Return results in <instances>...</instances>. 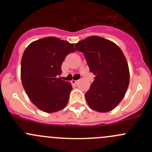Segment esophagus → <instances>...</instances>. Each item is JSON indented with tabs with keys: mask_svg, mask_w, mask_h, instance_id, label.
<instances>
[{
	"mask_svg": "<svg viewBox=\"0 0 152 152\" xmlns=\"http://www.w3.org/2000/svg\"><path fill=\"white\" fill-rule=\"evenodd\" d=\"M78 82H79L78 80H74V79H73V80L71 81V83L73 84V85H76V84H77Z\"/></svg>",
	"mask_w": 152,
	"mask_h": 152,
	"instance_id": "obj_1",
	"label": "esophagus"
}]
</instances>
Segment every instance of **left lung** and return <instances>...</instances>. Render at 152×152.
<instances>
[{"mask_svg":"<svg viewBox=\"0 0 152 152\" xmlns=\"http://www.w3.org/2000/svg\"><path fill=\"white\" fill-rule=\"evenodd\" d=\"M83 52L93 82L85 93L87 104L99 113L115 108L124 99L129 84V70L123 51L115 43L99 36H90L75 45Z\"/></svg>","mask_w":152,"mask_h":152,"instance_id":"8db88e82","label":"left lung"}]
</instances>
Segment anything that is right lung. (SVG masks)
<instances>
[{"label":"right lung","instance_id":"1","mask_svg":"<svg viewBox=\"0 0 152 152\" xmlns=\"http://www.w3.org/2000/svg\"><path fill=\"white\" fill-rule=\"evenodd\" d=\"M73 43L54 37L34 41L24 50L20 77L28 97L38 109L51 113L65 108L72 85L59 77L65 56L75 51Z\"/></svg>","mask_w":152,"mask_h":152}]
</instances>
